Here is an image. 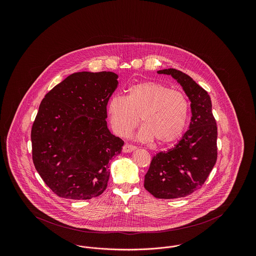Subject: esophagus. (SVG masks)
<instances>
[{
    "instance_id": "34e87169",
    "label": "esophagus",
    "mask_w": 256,
    "mask_h": 256,
    "mask_svg": "<svg viewBox=\"0 0 256 256\" xmlns=\"http://www.w3.org/2000/svg\"><path fill=\"white\" fill-rule=\"evenodd\" d=\"M134 150H136V146L130 145V144H126L122 146V152H132Z\"/></svg>"
}]
</instances>
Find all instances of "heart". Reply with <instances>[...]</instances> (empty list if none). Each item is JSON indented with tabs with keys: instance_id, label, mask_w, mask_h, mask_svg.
I'll use <instances>...</instances> for the list:
<instances>
[{
	"instance_id": "obj_1",
	"label": "heart",
	"mask_w": 256,
	"mask_h": 256,
	"mask_svg": "<svg viewBox=\"0 0 256 256\" xmlns=\"http://www.w3.org/2000/svg\"><path fill=\"white\" fill-rule=\"evenodd\" d=\"M126 97L113 96L108 104V114L114 132L128 136L139 122L144 124L138 138L160 144L176 140L188 118L189 104L182 92L154 82L132 86Z\"/></svg>"
}]
</instances>
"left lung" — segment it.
Segmentation results:
<instances>
[{
	"mask_svg": "<svg viewBox=\"0 0 256 256\" xmlns=\"http://www.w3.org/2000/svg\"><path fill=\"white\" fill-rule=\"evenodd\" d=\"M170 74L182 86L191 102V122L176 145L156 154L145 176L144 186L158 198H178L191 195L206 182L217 161V124L206 91L188 74L176 69Z\"/></svg>",
	"mask_w": 256,
	"mask_h": 256,
	"instance_id": "obj_1",
	"label": "left lung"
}]
</instances>
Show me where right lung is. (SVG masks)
<instances>
[{
	"label": "right lung",
	"instance_id": "obj_1",
	"mask_svg": "<svg viewBox=\"0 0 256 256\" xmlns=\"http://www.w3.org/2000/svg\"><path fill=\"white\" fill-rule=\"evenodd\" d=\"M117 78L112 72L72 74L39 106L30 134L32 160L44 182L60 198L90 200L106 189L108 163L124 145L106 121Z\"/></svg>",
	"mask_w": 256,
	"mask_h": 256
}]
</instances>
